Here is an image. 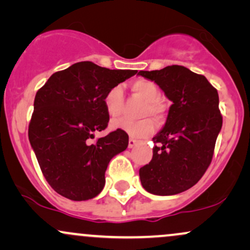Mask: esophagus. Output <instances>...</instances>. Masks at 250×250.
I'll return each instance as SVG.
<instances>
[{
	"label": "esophagus",
	"instance_id": "1",
	"mask_svg": "<svg viewBox=\"0 0 250 250\" xmlns=\"http://www.w3.org/2000/svg\"><path fill=\"white\" fill-rule=\"evenodd\" d=\"M137 143H139V141H137V140L130 139V140H129V142H128V147L129 148H134L135 146H137Z\"/></svg>",
	"mask_w": 250,
	"mask_h": 250
}]
</instances>
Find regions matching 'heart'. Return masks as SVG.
<instances>
[{"label":"heart","instance_id":"obj_1","mask_svg":"<svg viewBox=\"0 0 250 250\" xmlns=\"http://www.w3.org/2000/svg\"><path fill=\"white\" fill-rule=\"evenodd\" d=\"M130 89L134 95L145 101L140 116H151L161 120L165 115V105L160 101L161 91L156 83L146 79L135 80L130 83ZM123 101V89L121 85H114L104 95V107L109 116H117L121 110ZM110 128L114 130H122L131 137H147L155 130V123L150 117H145L140 121H129L127 119H115L110 122Z\"/></svg>","mask_w":250,"mask_h":250}]
</instances>
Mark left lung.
<instances>
[{"mask_svg":"<svg viewBox=\"0 0 250 250\" xmlns=\"http://www.w3.org/2000/svg\"><path fill=\"white\" fill-rule=\"evenodd\" d=\"M137 75L154 81L173 102L153 137V159L140 168L142 187L160 196L180 194L196 185L211 162L222 128L219 94L205 76L182 65Z\"/></svg>","mask_w":250,"mask_h":250,"instance_id":"obj_1","label":"left lung"}]
</instances>
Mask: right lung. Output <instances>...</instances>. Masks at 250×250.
Listing matches in <instances>:
<instances>
[{
  "mask_svg": "<svg viewBox=\"0 0 250 250\" xmlns=\"http://www.w3.org/2000/svg\"><path fill=\"white\" fill-rule=\"evenodd\" d=\"M137 70H111L77 62L57 71L36 93L28 130L29 142L45 180L62 196L85 201L102 191L110 160L128 147V134L107 128L104 95Z\"/></svg>",
  "mask_w": 250,
  "mask_h": 250,
  "instance_id": "obj_1",
  "label": "right lung"
}]
</instances>
